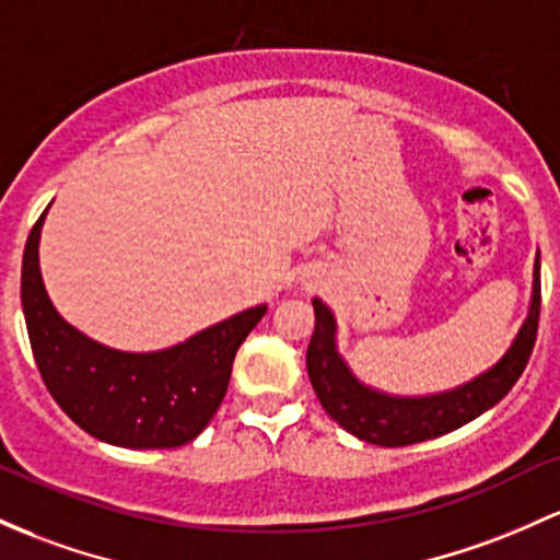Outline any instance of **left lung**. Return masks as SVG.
I'll list each match as a JSON object with an SVG mask.
<instances>
[{
  "mask_svg": "<svg viewBox=\"0 0 560 560\" xmlns=\"http://www.w3.org/2000/svg\"><path fill=\"white\" fill-rule=\"evenodd\" d=\"M539 255L534 260L532 308L524 327L515 335L513 346L487 372L457 388L433 393V396H390L361 383L342 355L337 353L335 316L322 300H313L316 329H313L308 355V377L318 401L327 415L355 439L377 446H409L420 441L439 439L452 430L468 425L483 411L500 404L510 388L518 383L521 372L529 364L539 324Z\"/></svg>",
  "mask_w": 560,
  "mask_h": 560,
  "instance_id": "1",
  "label": "left lung"
}]
</instances>
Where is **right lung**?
Wrapping results in <instances>:
<instances>
[{"mask_svg":"<svg viewBox=\"0 0 560 560\" xmlns=\"http://www.w3.org/2000/svg\"><path fill=\"white\" fill-rule=\"evenodd\" d=\"M47 210L23 249L21 303L36 366L58 407L106 444L172 450L194 441L223 404L236 350L268 305L236 313L167 350L127 353L90 340L60 318L39 270Z\"/></svg>","mask_w":560,"mask_h":560,"instance_id":"obj_1","label":"right lung"}]
</instances>
